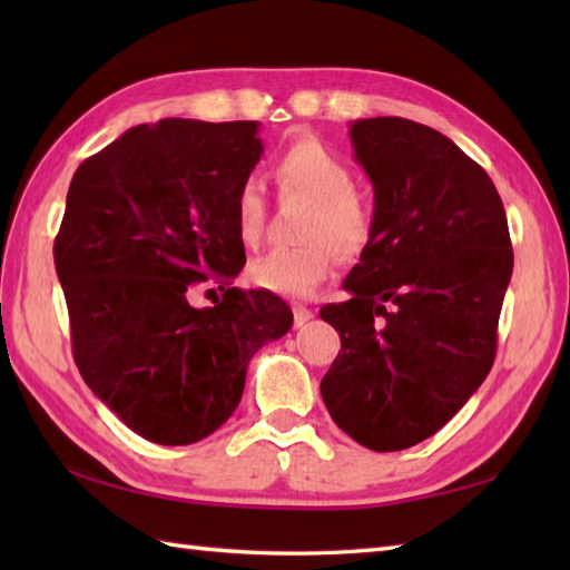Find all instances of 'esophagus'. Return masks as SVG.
I'll return each mask as SVG.
<instances>
[{
  "mask_svg": "<svg viewBox=\"0 0 570 570\" xmlns=\"http://www.w3.org/2000/svg\"><path fill=\"white\" fill-rule=\"evenodd\" d=\"M313 318V311L311 308H306V306H294V323H296V328H301V325H306L308 321Z\"/></svg>",
  "mask_w": 570,
  "mask_h": 570,
  "instance_id": "esophagus-1",
  "label": "esophagus"
}]
</instances>
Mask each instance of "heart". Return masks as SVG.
<instances>
[{
	"instance_id": "1",
	"label": "heart",
	"mask_w": 570,
	"mask_h": 570,
	"mask_svg": "<svg viewBox=\"0 0 570 570\" xmlns=\"http://www.w3.org/2000/svg\"><path fill=\"white\" fill-rule=\"evenodd\" d=\"M274 178L282 196L313 203L301 237L306 245L276 247L249 264V282L276 296L306 298L331 276L335 252L357 257L370 245L374 217L362 200L357 176L341 154L316 137H298L278 151ZM266 190L259 178H245L235 193V227L245 247L262 239Z\"/></svg>"
}]
</instances>
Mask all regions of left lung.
I'll return each mask as SVG.
<instances>
[{"label":"left lung","instance_id":"obj_1","mask_svg":"<svg viewBox=\"0 0 570 570\" xmlns=\"http://www.w3.org/2000/svg\"><path fill=\"white\" fill-rule=\"evenodd\" d=\"M355 159L374 188V229L321 308L341 353L323 402L370 451H404L451 421L492 370L512 278L504 205L485 168L426 125L357 119Z\"/></svg>","mask_w":570,"mask_h":570}]
</instances>
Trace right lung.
Returning a JSON list of instances; mask_svg holds the SVG:
<instances>
[{
  "label": "right lung",
  "instance_id": "add662e5",
  "mask_svg": "<svg viewBox=\"0 0 570 570\" xmlns=\"http://www.w3.org/2000/svg\"><path fill=\"white\" fill-rule=\"evenodd\" d=\"M259 122L161 119L127 129L70 180L53 259L85 384L141 439L203 441L233 416L254 353L294 313L269 292H187L245 266L235 193L264 151Z\"/></svg>",
  "mask_w": 570,
  "mask_h": 570
}]
</instances>
